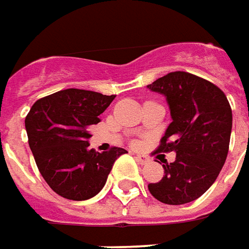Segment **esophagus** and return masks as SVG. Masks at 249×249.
<instances>
[{
  "instance_id": "34e87169",
  "label": "esophagus",
  "mask_w": 249,
  "mask_h": 249,
  "mask_svg": "<svg viewBox=\"0 0 249 249\" xmlns=\"http://www.w3.org/2000/svg\"><path fill=\"white\" fill-rule=\"evenodd\" d=\"M136 159L138 163H141V164H146V163H149L151 159L146 156V155H142V153H136Z\"/></svg>"
}]
</instances>
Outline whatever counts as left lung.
Instances as JSON below:
<instances>
[{"mask_svg":"<svg viewBox=\"0 0 249 249\" xmlns=\"http://www.w3.org/2000/svg\"><path fill=\"white\" fill-rule=\"evenodd\" d=\"M148 89L166 96L173 118L156 152L177 153L173 163L163 161V178L148 189L164 204L191 203L210 189L228 158L229 101L214 83L183 71L161 76Z\"/></svg>","mask_w":249,"mask_h":249,"instance_id":"left-lung-1","label":"left lung"}]
</instances>
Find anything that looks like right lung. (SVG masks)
Segmentation results:
<instances>
[{
	"label": "right lung",
	"instance_id": "obj_1",
	"mask_svg": "<svg viewBox=\"0 0 249 249\" xmlns=\"http://www.w3.org/2000/svg\"><path fill=\"white\" fill-rule=\"evenodd\" d=\"M115 96L66 89L39 98L26 116L28 145L43 179L61 197L82 201L96 196L107 182L115 160L126 149L89 148V128Z\"/></svg>",
	"mask_w": 249,
	"mask_h": 249
}]
</instances>
